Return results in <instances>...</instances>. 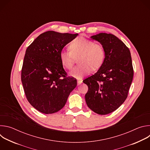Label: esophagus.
I'll return each mask as SVG.
<instances>
[{
	"instance_id": "esophagus-1",
	"label": "esophagus",
	"mask_w": 150,
	"mask_h": 150,
	"mask_svg": "<svg viewBox=\"0 0 150 150\" xmlns=\"http://www.w3.org/2000/svg\"><path fill=\"white\" fill-rule=\"evenodd\" d=\"M77 82H78V85L82 83V79H78Z\"/></svg>"
}]
</instances>
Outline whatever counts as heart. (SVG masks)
I'll return each instance as SVG.
<instances>
[{
    "label": "heart",
    "mask_w": 150,
    "mask_h": 150,
    "mask_svg": "<svg viewBox=\"0 0 150 150\" xmlns=\"http://www.w3.org/2000/svg\"><path fill=\"white\" fill-rule=\"evenodd\" d=\"M69 49L70 51L60 52V60L62 65L70 70L78 57L79 64L70 72L71 76L76 78H80L89 74L92 69L99 68L105 58V50L102 45L82 37L74 40L70 43Z\"/></svg>",
    "instance_id": "b5f03b06"
}]
</instances>
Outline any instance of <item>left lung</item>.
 Here are the masks:
<instances>
[{"label":"left lung","mask_w":150,"mask_h":150,"mask_svg":"<svg viewBox=\"0 0 150 150\" xmlns=\"http://www.w3.org/2000/svg\"><path fill=\"white\" fill-rule=\"evenodd\" d=\"M91 38L103 45L105 54L98 71L83 81L88 87L85 98L94 112L108 115L127 97L134 76L132 58L129 49L115 35L100 33Z\"/></svg>","instance_id":"8db88e82"}]
</instances>
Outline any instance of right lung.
Wrapping results in <instances>:
<instances>
[{
  "label": "right lung",
  "instance_id": "obj_1",
  "mask_svg": "<svg viewBox=\"0 0 150 150\" xmlns=\"http://www.w3.org/2000/svg\"><path fill=\"white\" fill-rule=\"evenodd\" d=\"M77 35L46 31L26 50L21 81L27 100L42 113L52 114L61 110L76 87V79L68 76L63 68L60 53Z\"/></svg>",
  "mask_w": 150,
  "mask_h": 150
}]
</instances>
